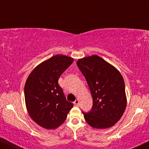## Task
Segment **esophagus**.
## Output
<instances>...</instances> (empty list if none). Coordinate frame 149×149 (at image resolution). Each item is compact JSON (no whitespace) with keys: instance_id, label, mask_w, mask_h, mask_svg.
Returning a JSON list of instances; mask_svg holds the SVG:
<instances>
[{"instance_id":"esophagus-1","label":"esophagus","mask_w":149,"mask_h":149,"mask_svg":"<svg viewBox=\"0 0 149 149\" xmlns=\"http://www.w3.org/2000/svg\"><path fill=\"white\" fill-rule=\"evenodd\" d=\"M74 104H75V105H79V100H78V98H77L76 101H74Z\"/></svg>"}]
</instances>
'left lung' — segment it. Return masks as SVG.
Returning a JSON list of instances; mask_svg holds the SVG:
<instances>
[{
	"instance_id": "obj_1",
	"label": "left lung",
	"mask_w": 149,
	"mask_h": 149,
	"mask_svg": "<svg viewBox=\"0 0 149 149\" xmlns=\"http://www.w3.org/2000/svg\"><path fill=\"white\" fill-rule=\"evenodd\" d=\"M77 65L87 80L93 98L89 112H82L89 126L103 129L113 126L126 107L124 80L120 72L101 57L79 59Z\"/></svg>"
}]
</instances>
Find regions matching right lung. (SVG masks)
<instances>
[{"label":"right lung","instance_id":"add662e5","mask_svg":"<svg viewBox=\"0 0 149 149\" xmlns=\"http://www.w3.org/2000/svg\"><path fill=\"white\" fill-rule=\"evenodd\" d=\"M73 59L56 55L37 66L24 87L25 101L30 117L39 126L55 129L67 119L73 104L66 99L58 80Z\"/></svg>","mask_w":149,"mask_h":149}]
</instances>
